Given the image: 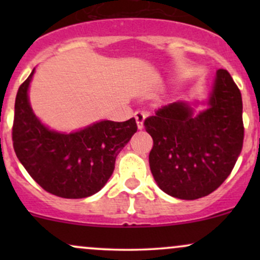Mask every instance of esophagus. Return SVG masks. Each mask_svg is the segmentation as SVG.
<instances>
[{
    "label": "esophagus",
    "mask_w": 260,
    "mask_h": 260,
    "mask_svg": "<svg viewBox=\"0 0 260 260\" xmlns=\"http://www.w3.org/2000/svg\"><path fill=\"white\" fill-rule=\"evenodd\" d=\"M134 117H136L137 126H138L139 129H142L143 122H144V118H145V113L143 111H136V112H134Z\"/></svg>",
    "instance_id": "1"
}]
</instances>
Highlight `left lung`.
<instances>
[{
    "label": "left lung",
    "mask_w": 260,
    "mask_h": 260,
    "mask_svg": "<svg viewBox=\"0 0 260 260\" xmlns=\"http://www.w3.org/2000/svg\"><path fill=\"white\" fill-rule=\"evenodd\" d=\"M144 127L153 138L149 164L157 186L175 198H202L221 186L242 151L241 91L219 70L209 109L194 115L177 101L145 118Z\"/></svg>",
    "instance_id": "8db88e82"
}]
</instances>
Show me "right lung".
<instances>
[{
  "instance_id": "add662e5",
  "label": "right lung",
  "mask_w": 260,
  "mask_h": 260,
  "mask_svg": "<svg viewBox=\"0 0 260 260\" xmlns=\"http://www.w3.org/2000/svg\"><path fill=\"white\" fill-rule=\"evenodd\" d=\"M30 76L18 89L12 140L17 157L41 188L61 198L95 194L115 169L116 156L137 132V122L101 121L76 133L47 129L28 100Z\"/></svg>"
}]
</instances>
